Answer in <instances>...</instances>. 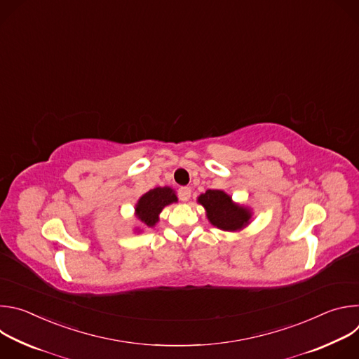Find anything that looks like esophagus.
Wrapping results in <instances>:
<instances>
[{"mask_svg":"<svg viewBox=\"0 0 359 359\" xmlns=\"http://www.w3.org/2000/svg\"><path fill=\"white\" fill-rule=\"evenodd\" d=\"M190 194H191L190 187H180V189L177 190V196H179V198H180L182 201H187V200L190 198Z\"/></svg>","mask_w":359,"mask_h":359,"instance_id":"obj_1","label":"esophagus"}]
</instances>
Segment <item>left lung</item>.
Instances as JSON below:
<instances>
[{
	"label": "left lung",
	"instance_id": "left-lung-1",
	"mask_svg": "<svg viewBox=\"0 0 359 359\" xmlns=\"http://www.w3.org/2000/svg\"><path fill=\"white\" fill-rule=\"evenodd\" d=\"M198 203L206 209L210 223L222 230H238L248 223L250 212L234 204L222 190H208L198 197Z\"/></svg>",
	"mask_w": 359,
	"mask_h": 359
}]
</instances>
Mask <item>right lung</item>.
<instances>
[{
	"label": "right lung",
	"instance_id": "add662e5",
	"mask_svg": "<svg viewBox=\"0 0 359 359\" xmlns=\"http://www.w3.org/2000/svg\"><path fill=\"white\" fill-rule=\"evenodd\" d=\"M173 201H177V197L170 187H156L140 197L136 206V215L146 226L151 227L159 220L158 216L163 208Z\"/></svg>",
	"mask_w": 359,
	"mask_h": 359
}]
</instances>
